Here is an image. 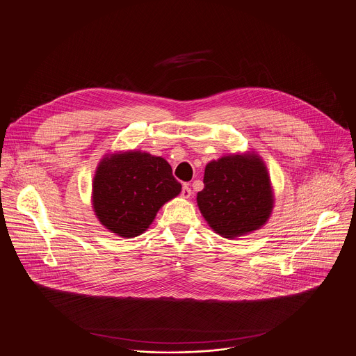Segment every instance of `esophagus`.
I'll use <instances>...</instances> for the list:
<instances>
[{"mask_svg":"<svg viewBox=\"0 0 356 356\" xmlns=\"http://www.w3.org/2000/svg\"><path fill=\"white\" fill-rule=\"evenodd\" d=\"M191 194H193L191 188H190L188 186H183V188H181V197H183V198H190Z\"/></svg>","mask_w":356,"mask_h":356,"instance_id":"esophagus-1","label":"esophagus"}]
</instances>
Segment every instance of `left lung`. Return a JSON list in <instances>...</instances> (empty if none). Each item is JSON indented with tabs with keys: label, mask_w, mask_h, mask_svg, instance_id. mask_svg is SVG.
<instances>
[{
	"label": "left lung",
	"mask_w": 356,
	"mask_h": 356,
	"mask_svg": "<svg viewBox=\"0 0 356 356\" xmlns=\"http://www.w3.org/2000/svg\"><path fill=\"white\" fill-rule=\"evenodd\" d=\"M197 205L209 227L236 239L259 230L274 208V190L264 161L256 152L230 154L211 161Z\"/></svg>",
	"instance_id": "left-lung-1"
}]
</instances>
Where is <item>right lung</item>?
<instances>
[{"label": "right lung", "instance_id": "obj_1", "mask_svg": "<svg viewBox=\"0 0 356 356\" xmlns=\"http://www.w3.org/2000/svg\"><path fill=\"white\" fill-rule=\"evenodd\" d=\"M180 191L181 184L166 159L136 149L120 151L99 162L92 181V208L107 230L133 239Z\"/></svg>", "mask_w": 356, "mask_h": 356}]
</instances>
